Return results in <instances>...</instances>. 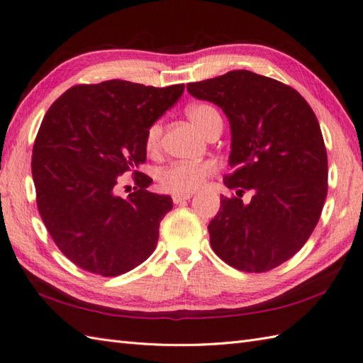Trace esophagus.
<instances>
[{"instance_id":"esophagus-1","label":"esophagus","mask_w":363,"mask_h":363,"mask_svg":"<svg viewBox=\"0 0 363 363\" xmlns=\"http://www.w3.org/2000/svg\"><path fill=\"white\" fill-rule=\"evenodd\" d=\"M191 196H193L191 193H176V195L172 196V199H173L174 204H181L182 201H187V199H190Z\"/></svg>"}]
</instances>
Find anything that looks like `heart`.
<instances>
[{
  "label": "heart",
  "instance_id": "heart-1",
  "mask_svg": "<svg viewBox=\"0 0 363 363\" xmlns=\"http://www.w3.org/2000/svg\"><path fill=\"white\" fill-rule=\"evenodd\" d=\"M187 116L198 128L207 134L212 126L221 121L220 113L213 106L206 104L191 105L187 109ZM162 139V123L156 121L151 123L145 131V150L148 155H156L161 150ZM215 172V165L208 161L190 162V161H176L167 165L157 172V184L167 193H191L198 190L206 182L210 174Z\"/></svg>",
  "mask_w": 363,
  "mask_h": 363
}]
</instances>
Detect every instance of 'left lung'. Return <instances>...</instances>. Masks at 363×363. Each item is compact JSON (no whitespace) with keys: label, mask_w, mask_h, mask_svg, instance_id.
<instances>
[{"label":"left lung","mask_w":363,"mask_h":363,"mask_svg":"<svg viewBox=\"0 0 363 363\" xmlns=\"http://www.w3.org/2000/svg\"><path fill=\"white\" fill-rule=\"evenodd\" d=\"M193 97L220 106L230 122L237 196H221L210 244L227 264L267 272L305 246L328 193V156L313 108L284 83L246 69L189 83ZM255 191L249 205L240 199Z\"/></svg>","instance_id":"left-lung-1"}]
</instances>
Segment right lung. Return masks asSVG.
<instances>
[{"mask_svg":"<svg viewBox=\"0 0 363 363\" xmlns=\"http://www.w3.org/2000/svg\"><path fill=\"white\" fill-rule=\"evenodd\" d=\"M184 85L145 86L125 80L75 85L50 105L32 150V178L41 220L62 254L83 271L117 277L156 249L170 196L147 189L148 126L170 109ZM137 187L115 195L118 176Z\"/></svg>","mask_w":363,"mask_h":363,"instance_id":"obj_1","label":"right lung"}]
</instances>
